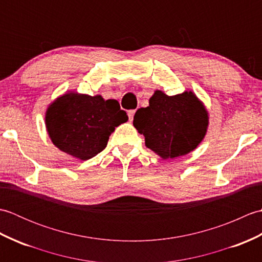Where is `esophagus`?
Instances as JSON below:
<instances>
[{
    "instance_id": "esophagus-1",
    "label": "esophagus",
    "mask_w": 262,
    "mask_h": 262,
    "mask_svg": "<svg viewBox=\"0 0 262 262\" xmlns=\"http://www.w3.org/2000/svg\"><path fill=\"white\" fill-rule=\"evenodd\" d=\"M134 115H135V110H129L128 111V117H129V120L132 121L133 118H134Z\"/></svg>"
}]
</instances>
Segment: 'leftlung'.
<instances>
[{
  "mask_svg": "<svg viewBox=\"0 0 262 262\" xmlns=\"http://www.w3.org/2000/svg\"><path fill=\"white\" fill-rule=\"evenodd\" d=\"M133 124L145 137V146L168 160L197 148L207 133L209 115L191 90L176 96L157 90L148 107L136 111Z\"/></svg>",
  "mask_w": 262,
  "mask_h": 262,
  "instance_id": "obj_1",
  "label": "left lung"
}]
</instances>
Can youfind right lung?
I'll list each match as a JSON object with an SVG mask.
<instances>
[{
  "label": "right lung",
  "instance_id": "right-lung-1",
  "mask_svg": "<svg viewBox=\"0 0 262 262\" xmlns=\"http://www.w3.org/2000/svg\"><path fill=\"white\" fill-rule=\"evenodd\" d=\"M127 120L117 100L75 91L57 97L45 114L46 129L54 145L82 161L101 152L115 128Z\"/></svg>",
  "mask_w": 262,
  "mask_h": 262
}]
</instances>
